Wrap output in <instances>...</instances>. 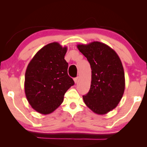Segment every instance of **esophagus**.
<instances>
[{"instance_id":"34e87169","label":"esophagus","mask_w":147,"mask_h":147,"mask_svg":"<svg viewBox=\"0 0 147 147\" xmlns=\"http://www.w3.org/2000/svg\"><path fill=\"white\" fill-rule=\"evenodd\" d=\"M74 82H75V83H78V77L74 78Z\"/></svg>"}]
</instances>
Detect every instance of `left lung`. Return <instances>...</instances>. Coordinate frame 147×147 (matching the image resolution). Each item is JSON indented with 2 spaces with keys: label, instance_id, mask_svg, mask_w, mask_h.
Wrapping results in <instances>:
<instances>
[{
  "label": "left lung",
  "instance_id": "left-lung-1",
  "mask_svg": "<svg viewBox=\"0 0 147 147\" xmlns=\"http://www.w3.org/2000/svg\"><path fill=\"white\" fill-rule=\"evenodd\" d=\"M77 48L91 68V88L83 96L84 104L96 114L107 113L116 108L125 89L121 61L115 50L100 42L78 44Z\"/></svg>",
  "mask_w": 147,
  "mask_h": 147
}]
</instances>
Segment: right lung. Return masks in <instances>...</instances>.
<instances>
[{
	"instance_id": "obj_1",
	"label": "right lung",
	"mask_w": 147,
	"mask_h": 147,
	"mask_svg": "<svg viewBox=\"0 0 147 147\" xmlns=\"http://www.w3.org/2000/svg\"><path fill=\"white\" fill-rule=\"evenodd\" d=\"M67 47L53 42L40 50L29 63L25 73L24 91L32 108L48 115L63 103L65 92L74 84L67 74L64 59Z\"/></svg>"
}]
</instances>
